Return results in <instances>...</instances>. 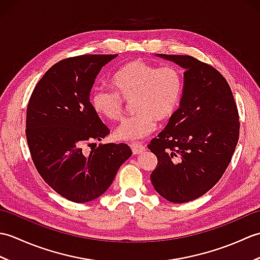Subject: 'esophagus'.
I'll list each match as a JSON object with an SVG mask.
<instances>
[{
	"mask_svg": "<svg viewBox=\"0 0 260 260\" xmlns=\"http://www.w3.org/2000/svg\"><path fill=\"white\" fill-rule=\"evenodd\" d=\"M131 148L133 154H141L145 151V146L140 144V143H132Z\"/></svg>",
	"mask_w": 260,
	"mask_h": 260,
	"instance_id": "esophagus-1",
	"label": "esophagus"
}]
</instances>
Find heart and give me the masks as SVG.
Instances as JSON below:
<instances>
[{
    "instance_id": "obj_1",
    "label": "heart",
    "mask_w": 260,
    "mask_h": 260,
    "mask_svg": "<svg viewBox=\"0 0 260 260\" xmlns=\"http://www.w3.org/2000/svg\"><path fill=\"white\" fill-rule=\"evenodd\" d=\"M112 84L115 91L95 88L90 104L101 117L117 120L123 115L124 101L133 102L135 114L121 121L114 133L116 139L126 142L150 135L157 120L172 118L183 93V79L178 69L171 66L158 68L140 59L127 62L116 71Z\"/></svg>"
}]
</instances>
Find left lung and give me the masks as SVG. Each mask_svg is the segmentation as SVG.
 Instances as JSON below:
<instances>
[{
	"label": "left lung",
	"instance_id": "8db88e82",
	"mask_svg": "<svg viewBox=\"0 0 260 260\" xmlns=\"http://www.w3.org/2000/svg\"><path fill=\"white\" fill-rule=\"evenodd\" d=\"M184 70L180 108L148 144L157 157L151 182L173 203L200 198L221 179L239 139V116L230 87L211 66L191 56L159 54Z\"/></svg>",
	"mask_w": 260,
	"mask_h": 260
}]
</instances>
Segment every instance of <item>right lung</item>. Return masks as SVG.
<instances>
[{"instance_id": "add662e5", "label": "right lung", "mask_w": 260, "mask_h": 260, "mask_svg": "<svg viewBox=\"0 0 260 260\" xmlns=\"http://www.w3.org/2000/svg\"><path fill=\"white\" fill-rule=\"evenodd\" d=\"M118 54H84L53 64L38 82L26 109V141L39 174L60 196L84 203L95 200L113 183L129 146L99 144L109 129L93 112L90 91L104 66Z\"/></svg>"}]
</instances>
